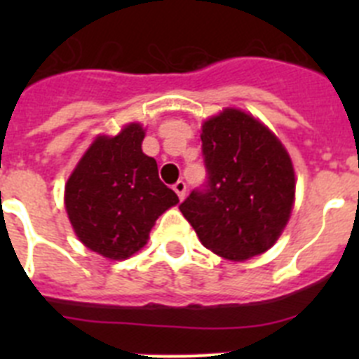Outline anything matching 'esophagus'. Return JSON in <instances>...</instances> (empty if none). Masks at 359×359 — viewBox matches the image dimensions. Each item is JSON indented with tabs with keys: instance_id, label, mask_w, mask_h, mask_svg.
Wrapping results in <instances>:
<instances>
[{
	"instance_id": "obj_1",
	"label": "esophagus",
	"mask_w": 359,
	"mask_h": 359,
	"mask_svg": "<svg viewBox=\"0 0 359 359\" xmlns=\"http://www.w3.org/2000/svg\"><path fill=\"white\" fill-rule=\"evenodd\" d=\"M172 189H174V192H176V194H177V198H180V199L185 198V194H187V183L183 182V180H180V182L174 183Z\"/></svg>"
}]
</instances>
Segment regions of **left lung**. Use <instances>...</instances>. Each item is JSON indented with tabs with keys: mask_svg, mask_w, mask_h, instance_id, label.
Returning a JSON list of instances; mask_svg holds the SVG:
<instances>
[{
	"mask_svg": "<svg viewBox=\"0 0 359 359\" xmlns=\"http://www.w3.org/2000/svg\"><path fill=\"white\" fill-rule=\"evenodd\" d=\"M207 183L180 210L205 248L246 261L271 248L290 221L294 170L277 136L252 115L224 109L203 123Z\"/></svg>",
	"mask_w": 359,
	"mask_h": 359,
	"instance_id": "obj_1",
	"label": "left lung"
}]
</instances>
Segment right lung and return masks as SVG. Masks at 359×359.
Here are the masks:
<instances>
[{"mask_svg":"<svg viewBox=\"0 0 359 359\" xmlns=\"http://www.w3.org/2000/svg\"><path fill=\"white\" fill-rule=\"evenodd\" d=\"M145 131L129 123L116 136H98L68 177L65 205L84 246L123 261L147 244L156 219L177 205L158 176L156 160L142 152Z\"/></svg>","mask_w":359,"mask_h":359,"instance_id":"1","label":"right lung"}]
</instances>
